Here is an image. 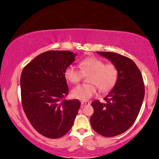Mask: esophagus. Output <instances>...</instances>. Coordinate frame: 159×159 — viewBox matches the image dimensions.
<instances>
[{
    "instance_id": "1",
    "label": "esophagus",
    "mask_w": 159,
    "mask_h": 159,
    "mask_svg": "<svg viewBox=\"0 0 159 159\" xmlns=\"http://www.w3.org/2000/svg\"><path fill=\"white\" fill-rule=\"evenodd\" d=\"M90 103L89 102L87 101H82L81 102V105L82 107H84V106H86V105H89Z\"/></svg>"
}]
</instances>
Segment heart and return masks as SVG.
I'll list each match as a JSON object with an SVG mask.
<instances>
[{
    "label": "heart",
    "mask_w": 159,
    "mask_h": 159,
    "mask_svg": "<svg viewBox=\"0 0 159 159\" xmlns=\"http://www.w3.org/2000/svg\"><path fill=\"white\" fill-rule=\"evenodd\" d=\"M80 68L83 73H90L88 81L92 84H79L71 91L73 98L86 101L97 92V87L102 92L110 91L115 86L119 77V72L113 64H105L103 60L92 57L83 60L80 62ZM75 66L70 65L64 72L65 79L75 84L81 80L82 73Z\"/></svg>",
    "instance_id": "obj_1"
}]
</instances>
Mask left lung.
Wrapping results in <instances>:
<instances>
[{
	"instance_id": "8db88e82",
	"label": "left lung",
	"mask_w": 159,
	"mask_h": 159,
	"mask_svg": "<svg viewBox=\"0 0 159 159\" xmlns=\"http://www.w3.org/2000/svg\"><path fill=\"white\" fill-rule=\"evenodd\" d=\"M97 52L116 66L119 77L104 98L105 103L99 100L92 102L94 113L90 124L100 135L112 137L125 132L134 123L144 98V84L133 60L114 52Z\"/></svg>"
}]
</instances>
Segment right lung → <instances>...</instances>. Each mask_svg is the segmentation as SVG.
Returning <instances> with one entry per match:
<instances>
[{
	"mask_svg": "<svg viewBox=\"0 0 159 159\" xmlns=\"http://www.w3.org/2000/svg\"><path fill=\"white\" fill-rule=\"evenodd\" d=\"M77 54L51 50L34 58L20 77L23 110L32 126L45 137L57 139L70 131L80 107L78 99H64L68 87L66 67Z\"/></svg>",
	"mask_w": 159,
	"mask_h": 159,
	"instance_id": "1",
	"label": "right lung"
}]
</instances>
